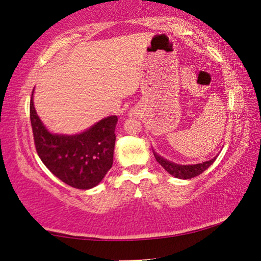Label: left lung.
I'll return each mask as SVG.
<instances>
[{
  "label": "left lung",
  "mask_w": 261,
  "mask_h": 261,
  "mask_svg": "<svg viewBox=\"0 0 261 261\" xmlns=\"http://www.w3.org/2000/svg\"><path fill=\"white\" fill-rule=\"evenodd\" d=\"M153 154L155 156V160L160 163V165L165 168V170L168 171L171 176H174L176 178H180V179H190L192 177H196V176L200 175L201 173L208 168L212 163L215 161V158L211 159L208 161L201 162V163H197V165H178V163L171 162L167 159L162 158L161 155H159L156 152H154L153 149Z\"/></svg>",
  "instance_id": "1"
}]
</instances>
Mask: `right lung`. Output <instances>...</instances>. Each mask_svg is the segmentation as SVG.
<instances>
[{
    "mask_svg": "<svg viewBox=\"0 0 261 261\" xmlns=\"http://www.w3.org/2000/svg\"><path fill=\"white\" fill-rule=\"evenodd\" d=\"M33 93L30 118L38 155L48 169L70 187L88 190L98 185L113 166L117 116L105 117L76 135L53 134L34 108Z\"/></svg>",
    "mask_w": 261,
    "mask_h": 261,
    "instance_id": "obj_1",
    "label": "right lung"
}]
</instances>
